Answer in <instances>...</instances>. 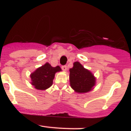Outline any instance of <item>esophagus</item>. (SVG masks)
<instances>
[{
  "mask_svg": "<svg viewBox=\"0 0 131 131\" xmlns=\"http://www.w3.org/2000/svg\"><path fill=\"white\" fill-rule=\"evenodd\" d=\"M61 69H62L64 72H66L67 70V66H63L61 67Z\"/></svg>",
  "mask_w": 131,
  "mask_h": 131,
  "instance_id": "obj_1",
  "label": "esophagus"
}]
</instances>
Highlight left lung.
<instances>
[{
    "label": "left lung",
    "mask_w": 131,
    "mask_h": 131,
    "mask_svg": "<svg viewBox=\"0 0 131 131\" xmlns=\"http://www.w3.org/2000/svg\"><path fill=\"white\" fill-rule=\"evenodd\" d=\"M96 78L90 70L84 68L79 61L73 63L70 69V86L76 93H86L94 89Z\"/></svg>",
    "instance_id": "8db88e82"
}]
</instances>
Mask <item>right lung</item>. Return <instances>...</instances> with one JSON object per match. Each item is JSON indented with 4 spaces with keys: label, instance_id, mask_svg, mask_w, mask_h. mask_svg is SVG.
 Wrapping results in <instances>:
<instances>
[{
    "label": "right lung",
    "instance_id": "add662e5",
    "mask_svg": "<svg viewBox=\"0 0 131 131\" xmlns=\"http://www.w3.org/2000/svg\"><path fill=\"white\" fill-rule=\"evenodd\" d=\"M61 71V69L59 66L52 67L47 62L31 73V84L35 89L45 90L52 86L56 72Z\"/></svg>",
    "mask_w": 131,
    "mask_h": 131
}]
</instances>
